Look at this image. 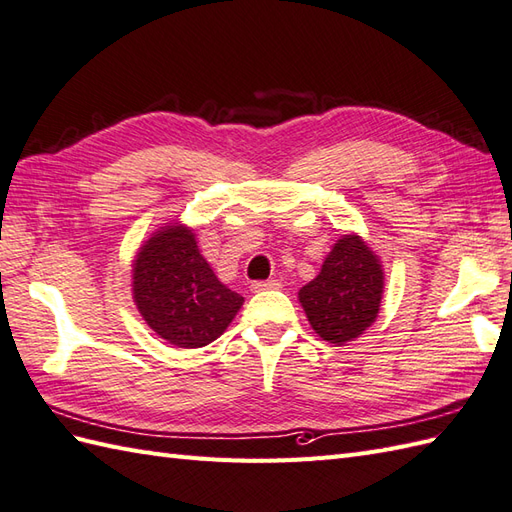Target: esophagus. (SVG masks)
I'll list each match as a JSON object with an SVG mask.
<instances>
[{
  "instance_id": "34e87169",
  "label": "esophagus",
  "mask_w": 512,
  "mask_h": 512,
  "mask_svg": "<svg viewBox=\"0 0 512 512\" xmlns=\"http://www.w3.org/2000/svg\"><path fill=\"white\" fill-rule=\"evenodd\" d=\"M279 283L277 281H255L251 285L253 292H266V290H277Z\"/></svg>"
}]
</instances>
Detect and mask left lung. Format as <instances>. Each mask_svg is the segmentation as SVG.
Returning <instances> with one entry per match:
<instances>
[{
	"instance_id": "left-lung-1",
	"label": "left lung",
	"mask_w": 512,
	"mask_h": 512,
	"mask_svg": "<svg viewBox=\"0 0 512 512\" xmlns=\"http://www.w3.org/2000/svg\"><path fill=\"white\" fill-rule=\"evenodd\" d=\"M385 292L383 261L361 235L346 233L324 257L318 277L300 287L311 329L324 342H355L376 322Z\"/></svg>"
}]
</instances>
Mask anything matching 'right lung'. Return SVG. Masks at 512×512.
<instances>
[{
  "label": "right lung",
  "mask_w": 512,
  "mask_h": 512,
  "mask_svg": "<svg viewBox=\"0 0 512 512\" xmlns=\"http://www.w3.org/2000/svg\"><path fill=\"white\" fill-rule=\"evenodd\" d=\"M131 296L149 329L177 348L212 344L244 305L216 277L194 229L183 222H168L140 244L131 264Z\"/></svg>",
  "instance_id": "add662e5"
}]
</instances>
